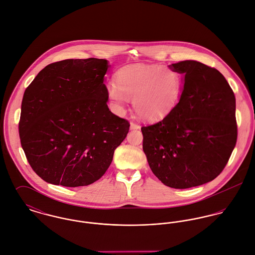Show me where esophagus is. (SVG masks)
Segmentation results:
<instances>
[{
  "label": "esophagus",
  "mask_w": 255,
  "mask_h": 255,
  "mask_svg": "<svg viewBox=\"0 0 255 255\" xmlns=\"http://www.w3.org/2000/svg\"><path fill=\"white\" fill-rule=\"evenodd\" d=\"M130 128H131V130H138V129H140L141 127H140V125H139L138 123L132 121V122L130 123Z\"/></svg>",
  "instance_id": "obj_1"
}]
</instances>
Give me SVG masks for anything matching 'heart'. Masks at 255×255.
I'll list each match as a JSON object with an SVG mask.
<instances>
[{
    "instance_id": "obj_1",
    "label": "heart",
    "mask_w": 255,
    "mask_h": 255,
    "mask_svg": "<svg viewBox=\"0 0 255 255\" xmlns=\"http://www.w3.org/2000/svg\"><path fill=\"white\" fill-rule=\"evenodd\" d=\"M116 83L108 86L110 99L121 108L133 100L141 119L155 121L174 110L181 97L182 76L163 64H130L116 73Z\"/></svg>"
}]
</instances>
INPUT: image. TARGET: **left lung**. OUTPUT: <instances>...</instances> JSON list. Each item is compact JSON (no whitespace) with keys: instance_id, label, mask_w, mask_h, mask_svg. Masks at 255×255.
<instances>
[{"instance_id":"left-lung-1","label":"left lung","mask_w":255,"mask_h":255,"mask_svg":"<svg viewBox=\"0 0 255 255\" xmlns=\"http://www.w3.org/2000/svg\"><path fill=\"white\" fill-rule=\"evenodd\" d=\"M185 75L179 103L161 121L142 126V149L152 173L174 189L214 180L238 138L236 98L225 77L196 60L173 63Z\"/></svg>"}]
</instances>
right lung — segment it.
I'll list each match as a JSON object with an SVG mask.
<instances>
[{"instance_id": "1", "label": "right lung", "mask_w": 255, "mask_h": 255, "mask_svg": "<svg viewBox=\"0 0 255 255\" xmlns=\"http://www.w3.org/2000/svg\"><path fill=\"white\" fill-rule=\"evenodd\" d=\"M107 59H64L26 88L18 124L30 166L44 181L81 187L99 180L130 123L108 107Z\"/></svg>"}]
</instances>
